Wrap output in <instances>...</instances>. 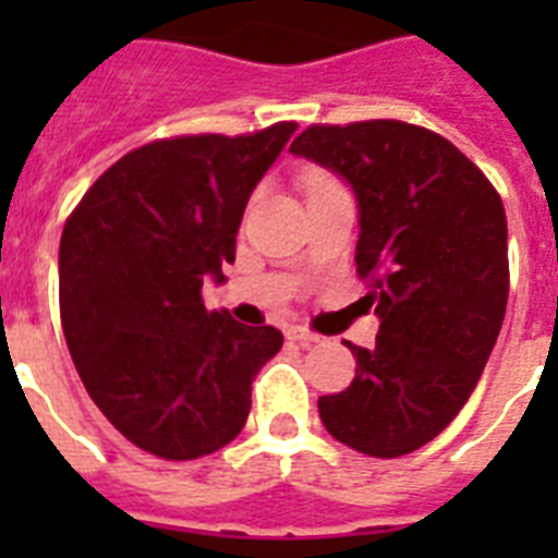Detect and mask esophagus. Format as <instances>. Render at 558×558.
Instances as JSON below:
<instances>
[{
	"label": "esophagus",
	"instance_id": "obj_1",
	"mask_svg": "<svg viewBox=\"0 0 558 558\" xmlns=\"http://www.w3.org/2000/svg\"><path fill=\"white\" fill-rule=\"evenodd\" d=\"M289 339L295 341V344H301V348H313V344L322 341V336H318V332L304 330V327H295V330H289Z\"/></svg>",
	"mask_w": 558,
	"mask_h": 558
}]
</instances>
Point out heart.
<instances>
[{
	"label": "heart",
	"mask_w": 558,
	"mask_h": 558,
	"mask_svg": "<svg viewBox=\"0 0 558 558\" xmlns=\"http://www.w3.org/2000/svg\"><path fill=\"white\" fill-rule=\"evenodd\" d=\"M313 182H327V179H322V177H315V179H310V185H313Z\"/></svg>",
	"instance_id": "1"
}]
</instances>
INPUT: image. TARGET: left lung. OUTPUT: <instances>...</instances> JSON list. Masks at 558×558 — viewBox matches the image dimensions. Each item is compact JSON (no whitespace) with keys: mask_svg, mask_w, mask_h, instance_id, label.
Segmentation results:
<instances>
[{"mask_svg":"<svg viewBox=\"0 0 558 558\" xmlns=\"http://www.w3.org/2000/svg\"><path fill=\"white\" fill-rule=\"evenodd\" d=\"M289 153L356 193V271L379 315L371 350L348 344L350 388L318 399L324 428L371 458L416 451L466 405L501 332V196L454 144L402 121L306 126Z\"/></svg>","mask_w":558,"mask_h":558,"instance_id":"1","label":"left lung"}]
</instances>
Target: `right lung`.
<instances>
[{"mask_svg": "<svg viewBox=\"0 0 558 558\" xmlns=\"http://www.w3.org/2000/svg\"><path fill=\"white\" fill-rule=\"evenodd\" d=\"M182 135L118 159L60 236V322L83 385L138 449L193 460L243 432L275 327L208 313L248 196L295 133Z\"/></svg>", "mask_w": 558, "mask_h": 558, "instance_id": "1", "label": "right lung"}]
</instances>
